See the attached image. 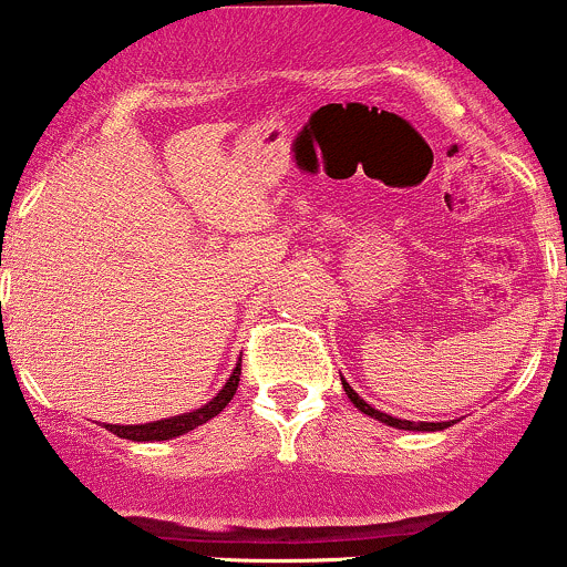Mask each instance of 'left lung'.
Listing matches in <instances>:
<instances>
[{
  "label": "left lung",
  "mask_w": 567,
  "mask_h": 567,
  "mask_svg": "<svg viewBox=\"0 0 567 567\" xmlns=\"http://www.w3.org/2000/svg\"><path fill=\"white\" fill-rule=\"evenodd\" d=\"M341 385H344V391H347V396H350V402L352 405L358 408V411L361 413H367V416H372V419H378V422H383V424H389V427H396V430H419V433H435V430H446V427H452V424L457 422H408V419H396V416H389V413H383V411H374L372 405H367V402L361 400V396L355 394V391H352V385L347 383L344 378H341Z\"/></svg>",
  "instance_id": "8db88e82"
}]
</instances>
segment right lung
I'll return each mask as SVG.
<instances>
[{"mask_svg":"<svg viewBox=\"0 0 567 567\" xmlns=\"http://www.w3.org/2000/svg\"><path fill=\"white\" fill-rule=\"evenodd\" d=\"M239 374H243V361L234 367L231 378H228V383L223 385L220 394H217L212 402H206V405H200L198 411L182 413V416L159 419V422H148V424H104V427L110 430V433H115L117 439H126V441H171L176 439V435L189 433V430L200 427V424H206L209 419H215L217 413L231 402V396L237 394Z\"/></svg>","mask_w":567,"mask_h":567,"instance_id":"1","label":"right lung"}]
</instances>
